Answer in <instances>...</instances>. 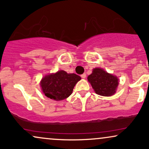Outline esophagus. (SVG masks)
Masks as SVG:
<instances>
[{
    "instance_id": "34e87169",
    "label": "esophagus",
    "mask_w": 149,
    "mask_h": 149,
    "mask_svg": "<svg viewBox=\"0 0 149 149\" xmlns=\"http://www.w3.org/2000/svg\"><path fill=\"white\" fill-rule=\"evenodd\" d=\"M82 78H86V73H83V74L81 75Z\"/></svg>"
}]
</instances>
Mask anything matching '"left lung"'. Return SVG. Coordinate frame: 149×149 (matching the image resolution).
<instances>
[{"mask_svg": "<svg viewBox=\"0 0 149 149\" xmlns=\"http://www.w3.org/2000/svg\"><path fill=\"white\" fill-rule=\"evenodd\" d=\"M95 92L98 95L110 96L116 92L119 80L116 76L105 72L103 69L96 68L91 75L87 77Z\"/></svg>", "mask_w": 149, "mask_h": 149, "instance_id": "left-lung-1", "label": "left lung"}]
</instances>
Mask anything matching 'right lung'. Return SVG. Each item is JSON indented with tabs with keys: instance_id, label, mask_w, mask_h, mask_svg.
Returning a JSON list of instances; mask_svg holds the SVG:
<instances>
[{
	"instance_id": "add662e5",
	"label": "right lung",
	"mask_w": 149,
	"mask_h": 149,
	"mask_svg": "<svg viewBox=\"0 0 149 149\" xmlns=\"http://www.w3.org/2000/svg\"><path fill=\"white\" fill-rule=\"evenodd\" d=\"M80 79L75 73L60 71L44 77L40 85L46 96L55 101H62L72 94L74 86Z\"/></svg>"
}]
</instances>
